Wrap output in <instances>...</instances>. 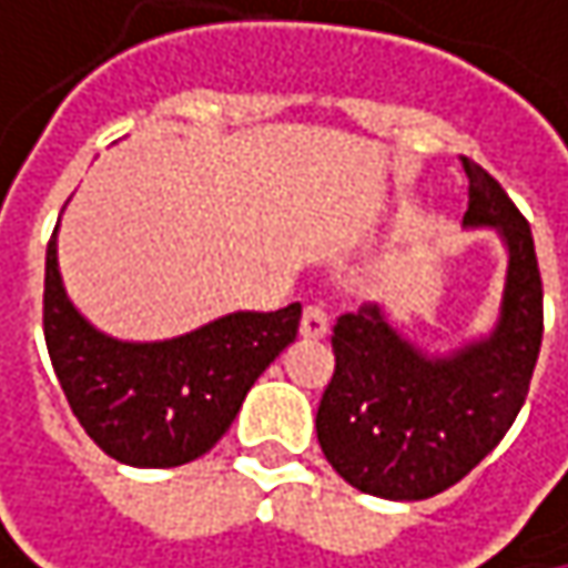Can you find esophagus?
Masks as SVG:
<instances>
[{
  "label": "esophagus",
  "mask_w": 568,
  "mask_h": 568,
  "mask_svg": "<svg viewBox=\"0 0 568 568\" xmlns=\"http://www.w3.org/2000/svg\"><path fill=\"white\" fill-rule=\"evenodd\" d=\"M329 333V320L320 306H304V316H301V336L304 339H323Z\"/></svg>",
  "instance_id": "esophagus-1"
}]
</instances>
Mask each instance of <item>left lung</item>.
Wrapping results in <instances>:
<instances>
[{
	"instance_id": "left-lung-1",
	"label": "left lung",
	"mask_w": 568,
	"mask_h": 568,
	"mask_svg": "<svg viewBox=\"0 0 568 568\" xmlns=\"http://www.w3.org/2000/svg\"><path fill=\"white\" fill-rule=\"evenodd\" d=\"M466 225H495L507 242L501 320L481 343L433 358L404 343L375 304L333 329L336 372L316 410L326 463L365 495L424 501L478 466L520 414L544 339V281L530 223L505 186L463 158Z\"/></svg>"
}]
</instances>
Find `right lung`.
Segmentation results:
<instances>
[{
  "label": "right lung",
  "mask_w": 568,
  "mask_h": 568,
  "mask_svg": "<svg viewBox=\"0 0 568 568\" xmlns=\"http://www.w3.org/2000/svg\"><path fill=\"white\" fill-rule=\"evenodd\" d=\"M54 239L44 264V343L87 436L135 468H174L210 453L248 387L297 339L301 304L229 313L168 343H119L67 301Z\"/></svg>",
  "instance_id": "right-lung-1"
}]
</instances>
